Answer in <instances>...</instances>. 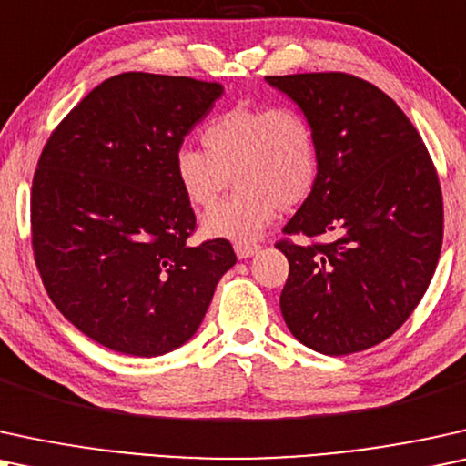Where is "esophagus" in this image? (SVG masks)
I'll return each mask as SVG.
<instances>
[{
  "label": "esophagus",
  "mask_w": 466,
  "mask_h": 466,
  "mask_svg": "<svg viewBox=\"0 0 466 466\" xmlns=\"http://www.w3.org/2000/svg\"><path fill=\"white\" fill-rule=\"evenodd\" d=\"M258 249H259V245H256V243H234V251H237V256L240 259L251 258L253 253H258Z\"/></svg>",
  "instance_id": "obj_1"
}]
</instances>
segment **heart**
Here are the masks:
<instances>
[{
  "label": "heart",
  "instance_id": "heart-1",
  "mask_svg": "<svg viewBox=\"0 0 466 466\" xmlns=\"http://www.w3.org/2000/svg\"><path fill=\"white\" fill-rule=\"evenodd\" d=\"M207 148L175 153V175L191 207L208 208L202 234L249 243L281 210L302 207L319 181V142L309 116L294 106H234L202 129Z\"/></svg>",
  "mask_w": 466,
  "mask_h": 466
}]
</instances>
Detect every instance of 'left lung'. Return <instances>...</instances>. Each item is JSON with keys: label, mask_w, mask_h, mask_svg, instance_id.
<instances>
[{"label": "left lung", "mask_w": 466, "mask_h": 466, "mask_svg": "<svg viewBox=\"0 0 466 466\" xmlns=\"http://www.w3.org/2000/svg\"><path fill=\"white\" fill-rule=\"evenodd\" d=\"M319 142V181L277 243L289 262L281 313L326 356L364 351L399 330L428 289L443 243V198L424 142L396 102L343 72L266 76ZM326 236L328 241L317 238Z\"/></svg>", "instance_id": "8db88e82"}]
</instances>
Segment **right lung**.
<instances>
[{
    "label": "right lung",
    "instance_id": "right-lung-1",
    "mask_svg": "<svg viewBox=\"0 0 466 466\" xmlns=\"http://www.w3.org/2000/svg\"><path fill=\"white\" fill-rule=\"evenodd\" d=\"M219 83L126 72L97 85L55 127L31 185V247L42 283L80 332L127 356H164L194 337L226 238L189 245L196 215L175 175L185 136Z\"/></svg>",
    "mask_w": 466,
    "mask_h": 466
}]
</instances>
